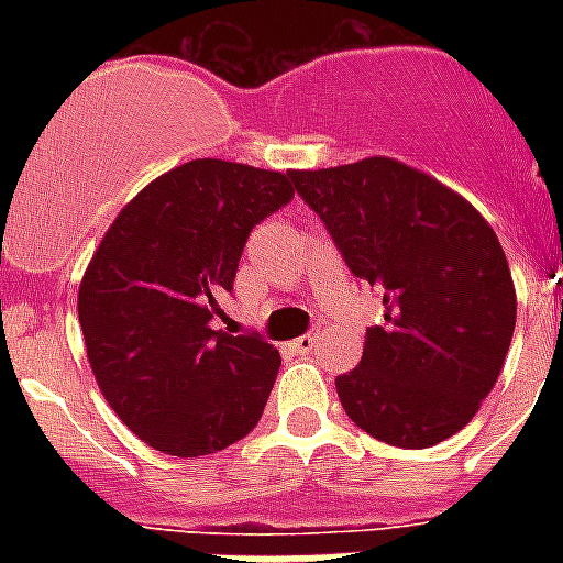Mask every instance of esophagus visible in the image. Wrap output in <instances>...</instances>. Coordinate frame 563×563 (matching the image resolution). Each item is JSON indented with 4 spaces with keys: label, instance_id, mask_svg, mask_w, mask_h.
I'll return each instance as SVG.
<instances>
[{
    "label": "esophagus",
    "instance_id": "obj_1",
    "mask_svg": "<svg viewBox=\"0 0 563 563\" xmlns=\"http://www.w3.org/2000/svg\"><path fill=\"white\" fill-rule=\"evenodd\" d=\"M316 342H318V335L316 333H307V335H300V339H295V342H291L289 347H291V353H300V356H303V353H309V351H312V347H316Z\"/></svg>",
    "mask_w": 563,
    "mask_h": 563
}]
</instances>
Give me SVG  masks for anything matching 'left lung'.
I'll return each instance as SVG.
<instances>
[{
  "label": "left lung",
  "instance_id": "left-lung-1",
  "mask_svg": "<svg viewBox=\"0 0 563 563\" xmlns=\"http://www.w3.org/2000/svg\"><path fill=\"white\" fill-rule=\"evenodd\" d=\"M353 277L383 295L362 362L335 376L347 418L423 450L467 427L497 383L517 298L497 233L429 175L388 157L291 172Z\"/></svg>",
  "mask_w": 563,
  "mask_h": 563
}]
</instances>
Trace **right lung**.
Wrapping results in <instances>:
<instances>
[{
  "label": "right lung",
  "instance_id": "right-lung-1",
  "mask_svg": "<svg viewBox=\"0 0 563 563\" xmlns=\"http://www.w3.org/2000/svg\"><path fill=\"white\" fill-rule=\"evenodd\" d=\"M291 198V172L189 161L136 195L92 254L78 289L87 360L110 409L154 450L219 453L263 418L280 353L212 318L251 230Z\"/></svg>",
  "mask_w": 563,
  "mask_h": 563
}]
</instances>
